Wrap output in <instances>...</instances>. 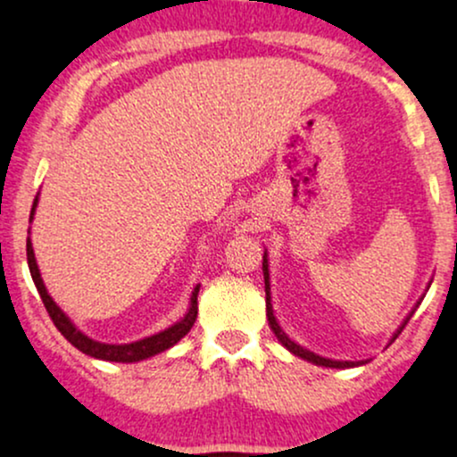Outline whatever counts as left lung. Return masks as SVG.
Wrapping results in <instances>:
<instances>
[{
  "instance_id": "left-lung-1",
  "label": "left lung",
  "mask_w": 457,
  "mask_h": 457,
  "mask_svg": "<svg viewBox=\"0 0 457 457\" xmlns=\"http://www.w3.org/2000/svg\"><path fill=\"white\" fill-rule=\"evenodd\" d=\"M263 278H266V309H268V322H270V327H272L274 336L278 337V342H281V345L286 346L287 351H292L294 355L303 357V360L312 361V364H318V366H327V368H351V366H357L355 361H333V360H327V357L316 355V353L307 351V348L298 346L296 342L289 340L286 333L281 331V327H278L277 318H274V313H272V305H270V283H268L270 274H268V259H266V257H263ZM401 328H403V327H401ZM401 328H399V333H401ZM399 333H396V336H399ZM396 336H395V337H396ZM360 364H361V361H360Z\"/></svg>"
}]
</instances>
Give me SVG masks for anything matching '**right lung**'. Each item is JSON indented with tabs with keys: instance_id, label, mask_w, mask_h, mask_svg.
<instances>
[{
	"instance_id": "obj_1",
	"label": "right lung",
	"mask_w": 457,
	"mask_h": 457,
	"mask_svg": "<svg viewBox=\"0 0 457 457\" xmlns=\"http://www.w3.org/2000/svg\"><path fill=\"white\" fill-rule=\"evenodd\" d=\"M34 207H37V198H34L30 220L34 215ZM26 250H28V266H30L32 281H34V286H37L38 294H41V301H43V305H46L47 313H50L52 322L56 325L58 331H61L62 336H65L67 340H70L71 345L78 348V351L85 353V355H91V357H96V360H104V361H126V364H130V361L145 360V357H152V355H156V353L165 351V348L174 346L176 342H179L183 336H187L189 328L194 327L195 316H198L200 286H195L194 294H191L189 312L185 313L183 320L176 322L174 327L165 328V331L156 333V336H150V337H145V340H139V342H132V345H102V342L91 340V337H87L85 333H80L76 327H73V322L65 316V313L61 312V307H58L56 303L52 301L50 294H47L46 286H43L41 272H38L37 259H34V250H32L30 237H28Z\"/></svg>"
}]
</instances>
